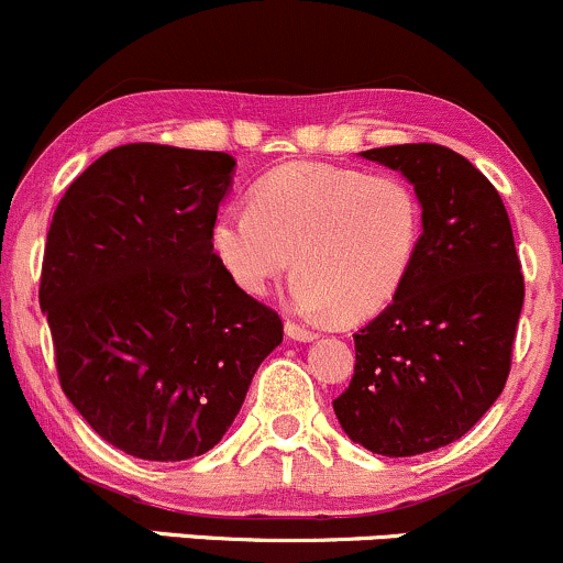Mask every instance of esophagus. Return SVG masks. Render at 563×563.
<instances>
[{
    "label": "esophagus",
    "mask_w": 563,
    "mask_h": 563,
    "mask_svg": "<svg viewBox=\"0 0 563 563\" xmlns=\"http://www.w3.org/2000/svg\"><path fill=\"white\" fill-rule=\"evenodd\" d=\"M286 336H288V340H297V342H312V340H318L316 331L299 327V323H294V321H286Z\"/></svg>",
    "instance_id": "1"
}]
</instances>
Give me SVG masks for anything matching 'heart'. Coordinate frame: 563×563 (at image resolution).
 <instances>
[{"mask_svg":"<svg viewBox=\"0 0 563 563\" xmlns=\"http://www.w3.org/2000/svg\"><path fill=\"white\" fill-rule=\"evenodd\" d=\"M423 205L401 177L297 162L216 218L210 245L242 291L264 294L294 264V307L361 321L399 294L416 264Z\"/></svg>","mask_w":563,"mask_h":563,"instance_id":"b5f03b06","label":"heart"}]
</instances>
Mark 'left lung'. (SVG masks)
Here are the masks:
<instances>
[{"label": "left lung", "instance_id": "left-lung-1", "mask_svg": "<svg viewBox=\"0 0 563 563\" xmlns=\"http://www.w3.org/2000/svg\"><path fill=\"white\" fill-rule=\"evenodd\" d=\"M394 169L423 205L416 264L394 301L356 340V372L334 399L342 431L401 459L464 437L510 375L523 275L499 191L442 145L361 151Z\"/></svg>", "mask_w": 563, "mask_h": 563}]
</instances>
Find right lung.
Masks as SVG:
<instances>
[{"label": "right lung", "mask_w": 563, "mask_h": 563, "mask_svg": "<svg viewBox=\"0 0 563 563\" xmlns=\"http://www.w3.org/2000/svg\"><path fill=\"white\" fill-rule=\"evenodd\" d=\"M232 183L229 153L134 142L99 156L53 212L40 310L58 380L86 423L134 459L216 448L283 342L277 312L212 253Z\"/></svg>", "instance_id": "right-lung-1"}]
</instances>
